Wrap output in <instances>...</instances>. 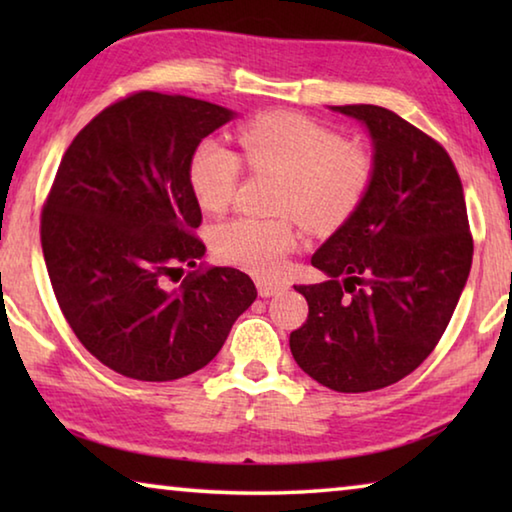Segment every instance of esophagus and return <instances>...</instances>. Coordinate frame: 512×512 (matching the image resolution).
Instances as JSON below:
<instances>
[{
	"instance_id": "1",
	"label": "esophagus",
	"mask_w": 512,
	"mask_h": 512,
	"mask_svg": "<svg viewBox=\"0 0 512 512\" xmlns=\"http://www.w3.org/2000/svg\"><path fill=\"white\" fill-rule=\"evenodd\" d=\"M287 289V284L284 282H273V280H257V291L262 298H271L277 296V293Z\"/></svg>"
}]
</instances>
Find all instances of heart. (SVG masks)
I'll list each match as a JSON object with an SVG mask.
<instances>
[{
  "label": "heart",
  "instance_id": "heart-1",
  "mask_svg": "<svg viewBox=\"0 0 512 512\" xmlns=\"http://www.w3.org/2000/svg\"><path fill=\"white\" fill-rule=\"evenodd\" d=\"M241 158L250 169H271L284 180L277 210L296 212L275 219L237 216L212 235L216 257L259 277L280 275L300 246L298 214L311 228H334L350 219L375 178V160L357 142H343L332 128L298 112H266L239 126ZM241 158L214 137L198 142L189 158L187 180L196 203L223 212L235 198Z\"/></svg>",
  "mask_w": 512,
  "mask_h": 512
}]
</instances>
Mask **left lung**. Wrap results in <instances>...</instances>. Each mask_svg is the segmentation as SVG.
Returning a JSON list of instances; mask_svg holds the SVG:
<instances>
[{
    "label": "left lung",
    "instance_id": "8db88e82",
    "mask_svg": "<svg viewBox=\"0 0 512 512\" xmlns=\"http://www.w3.org/2000/svg\"><path fill=\"white\" fill-rule=\"evenodd\" d=\"M332 110L368 126L375 178L311 257L327 277L296 287L309 316L289 345L318 384L368 393L411 375L436 348L470 275L474 241L461 178L443 146L393 110Z\"/></svg>",
    "mask_w": 512,
    "mask_h": 512
}]
</instances>
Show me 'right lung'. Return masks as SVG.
<instances>
[{
	"instance_id": "obj_1",
	"label": "right lung",
	"mask_w": 512,
	"mask_h": 512,
	"mask_svg": "<svg viewBox=\"0 0 512 512\" xmlns=\"http://www.w3.org/2000/svg\"><path fill=\"white\" fill-rule=\"evenodd\" d=\"M235 112L135 92L74 137L42 207L40 241L58 307L92 357L119 375L171 381L207 366L257 289L237 268L198 264L201 207L187 167ZM196 267L182 277V266Z\"/></svg>"
}]
</instances>
